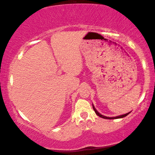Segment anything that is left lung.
Here are the masks:
<instances>
[{"label":"left lung","instance_id":"8db88e82","mask_svg":"<svg viewBox=\"0 0 155 155\" xmlns=\"http://www.w3.org/2000/svg\"><path fill=\"white\" fill-rule=\"evenodd\" d=\"M93 110H94L95 112L96 113V114L97 115V116H99L100 117H101V118H103V119H119V118H123V117H125L127 116V115L128 114H130V112L127 113V114H123V115H121V116H118V117H105V116H103V115L100 114V113L97 112V111L95 110V108L94 107V106L93 105Z\"/></svg>","mask_w":155,"mask_h":155}]
</instances>
